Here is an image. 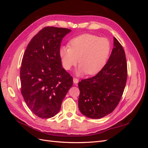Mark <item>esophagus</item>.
Returning a JSON list of instances; mask_svg holds the SVG:
<instances>
[{
  "label": "esophagus",
  "mask_w": 148,
  "mask_h": 148,
  "mask_svg": "<svg viewBox=\"0 0 148 148\" xmlns=\"http://www.w3.org/2000/svg\"><path fill=\"white\" fill-rule=\"evenodd\" d=\"M78 82H79L78 79H77V78H73V83H74V84H77L78 83Z\"/></svg>",
  "instance_id": "obj_1"
}]
</instances>
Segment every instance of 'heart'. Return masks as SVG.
<instances>
[{"instance_id":"1","label":"heart","mask_w":148,"mask_h":148,"mask_svg":"<svg viewBox=\"0 0 148 148\" xmlns=\"http://www.w3.org/2000/svg\"><path fill=\"white\" fill-rule=\"evenodd\" d=\"M110 43L106 38H99L91 34H84L71 39L69 46H62L59 56L62 65L70 70L80 64L77 73L94 75L102 70L108 60Z\"/></svg>"}]
</instances>
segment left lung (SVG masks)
Masks as SVG:
<instances>
[{
    "label": "left lung",
    "instance_id": "obj_1",
    "mask_svg": "<svg viewBox=\"0 0 148 148\" xmlns=\"http://www.w3.org/2000/svg\"><path fill=\"white\" fill-rule=\"evenodd\" d=\"M127 79L124 49L114 37V48L104 68L95 77L78 83V107L81 113L93 119L110 114L122 98Z\"/></svg>",
    "mask_w": 148,
    "mask_h": 148
}]
</instances>
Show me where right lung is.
I'll list each match as a JSON object with an SVG mask.
<instances>
[{
	"mask_svg": "<svg viewBox=\"0 0 148 148\" xmlns=\"http://www.w3.org/2000/svg\"><path fill=\"white\" fill-rule=\"evenodd\" d=\"M70 29L47 26L31 39L22 59L21 92L38 117L49 119L59 112L73 78L62 68L61 42Z\"/></svg>",
	"mask_w": 148,
	"mask_h": 148,
	"instance_id": "1",
	"label": "right lung"
}]
</instances>
